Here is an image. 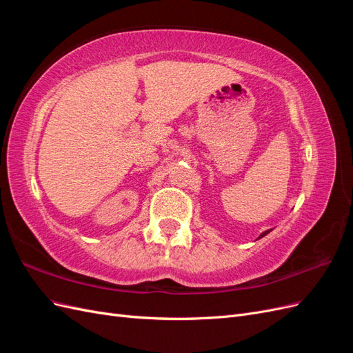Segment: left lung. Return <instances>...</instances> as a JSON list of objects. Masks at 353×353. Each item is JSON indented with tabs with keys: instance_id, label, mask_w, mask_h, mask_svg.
I'll list each match as a JSON object with an SVG mask.
<instances>
[{
	"instance_id": "left-lung-1",
	"label": "left lung",
	"mask_w": 353,
	"mask_h": 353,
	"mask_svg": "<svg viewBox=\"0 0 353 353\" xmlns=\"http://www.w3.org/2000/svg\"><path fill=\"white\" fill-rule=\"evenodd\" d=\"M270 231H272V230H268V231H263V232H262V234H261V236H259V239H262V237H265V236H266V234H268V232H270Z\"/></svg>"
}]
</instances>
